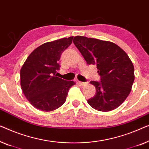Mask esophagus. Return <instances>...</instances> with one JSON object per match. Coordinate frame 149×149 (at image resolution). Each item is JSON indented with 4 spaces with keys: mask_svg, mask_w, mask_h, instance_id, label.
Wrapping results in <instances>:
<instances>
[{
    "mask_svg": "<svg viewBox=\"0 0 149 149\" xmlns=\"http://www.w3.org/2000/svg\"><path fill=\"white\" fill-rule=\"evenodd\" d=\"M79 84L81 86H86L88 84V82H83V81H79Z\"/></svg>",
    "mask_w": 149,
    "mask_h": 149,
    "instance_id": "obj_1",
    "label": "esophagus"
}]
</instances>
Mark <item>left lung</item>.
Masks as SVG:
<instances>
[{"label": "left lung", "instance_id": "left-lung-1", "mask_svg": "<svg viewBox=\"0 0 149 149\" xmlns=\"http://www.w3.org/2000/svg\"><path fill=\"white\" fill-rule=\"evenodd\" d=\"M74 44L87 64L96 65L100 81H91L96 95L88 100L92 107L110 111L118 107L130 93L134 68L125 52L111 42L85 36L74 37Z\"/></svg>", "mask_w": 149, "mask_h": 149}]
</instances>
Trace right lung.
I'll return each mask as SVG.
<instances>
[{
  "label": "right lung",
  "mask_w": 149,
  "mask_h": 149,
  "mask_svg": "<svg viewBox=\"0 0 149 149\" xmlns=\"http://www.w3.org/2000/svg\"><path fill=\"white\" fill-rule=\"evenodd\" d=\"M74 36L45 43L36 48L20 71L21 87L32 105L43 111L55 110L64 104L73 81L55 75L61 66V54L72 42Z\"/></svg>",
  "instance_id": "right-lung-1"
}]
</instances>
